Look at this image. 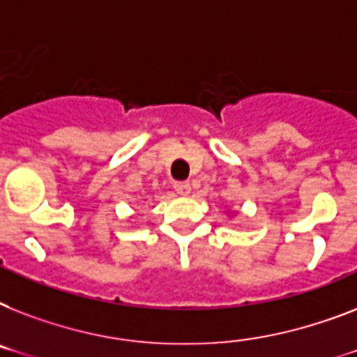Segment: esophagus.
<instances>
[{
	"label": "esophagus",
	"instance_id": "esophagus-1",
	"mask_svg": "<svg viewBox=\"0 0 357 357\" xmlns=\"http://www.w3.org/2000/svg\"><path fill=\"white\" fill-rule=\"evenodd\" d=\"M174 189H176L178 195L187 196L190 192V183L189 181H176V183H174Z\"/></svg>",
	"mask_w": 357,
	"mask_h": 357
}]
</instances>
